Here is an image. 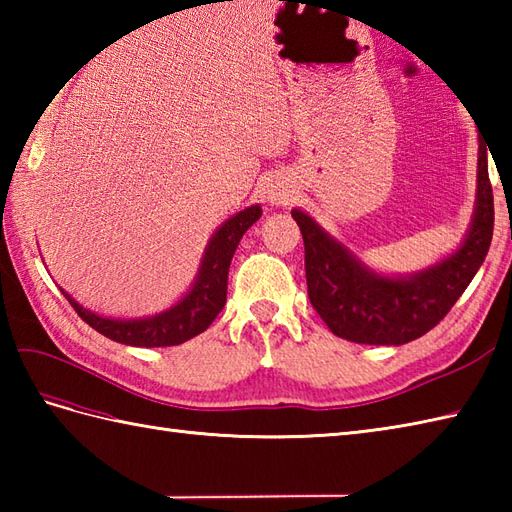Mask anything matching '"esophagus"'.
<instances>
[{"label": "esophagus", "mask_w": 512, "mask_h": 512, "mask_svg": "<svg viewBox=\"0 0 512 512\" xmlns=\"http://www.w3.org/2000/svg\"><path fill=\"white\" fill-rule=\"evenodd\" d=\"M290 193H292L290 187H288V184H284V182L275 180V182L268 184V200H270V204H286L290 200Z\"/></svg>", "instance_id": "esophagus-1"}]
</instances>
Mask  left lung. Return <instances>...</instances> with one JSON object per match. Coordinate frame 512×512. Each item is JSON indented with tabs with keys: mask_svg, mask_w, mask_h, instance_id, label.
Returning a JSON list of instances; mask_svg holds the SVG:
<instances>
[{
	"mask_svg": "<svg viewBox=\"0 0 512 512\" xmlns=\"http://www.w3.org/2000/svg\"><path fill=\"white\" fill-rule=\"evenodd\" d=\"M484 143L480 138L477 198L469 233L453 255L422 273L378 275L325 233L310 215L292 211L306 246L310 303L336 336L365 345H402L420 339L447 317L484 264L493 239V187L488 180V145Z\"/></svg>",
	"mask_w": 512,
	"mask_h": 512,
	"instance_id": "obj_1",
	"label": "left lung"
}]
</instances>
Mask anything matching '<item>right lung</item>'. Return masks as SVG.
Returning a JSON list of instances; mask_svg holds the SVG:
<instances>
[{
	"mask_svg": "<svg viewBox=\"0 0 512 512\" xmlns=\"http://www.w3.org/2000/svg\"><path fill=\"white\" fill-rule=\"evenodd\" d=\"M262 217V206H248L239 211L231 220H226L213 233L209 246L204 250L202 264L195 277L191 290L184 295L176 306L169 310L154 314L145 319H107L101 314L83 308L76 303L68 292L63 297L70 301V306L79 317L101 332L107 339L116 343L134 345V347H169L180 345L204 332L217 314L222 312L226 303V281H228V266L235 255L239 239Z\"/></svg>",
	"mask_w": 512,
	"mask_h": 512,
	"instance_id": "1",
	"label": "right lung"
}]
</instances>
